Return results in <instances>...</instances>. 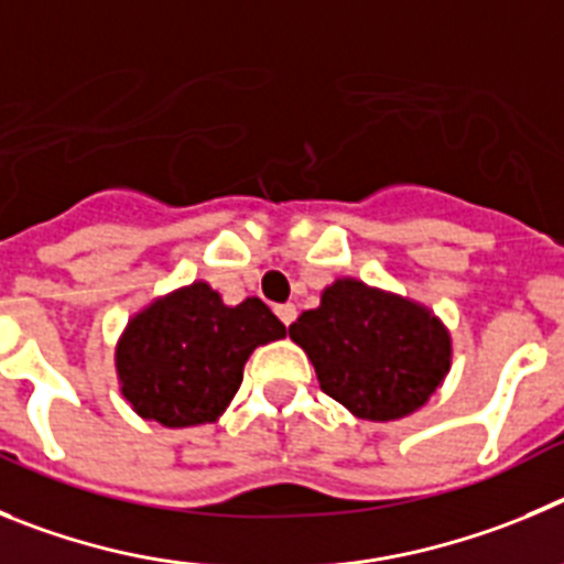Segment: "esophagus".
Here are the masks:
<instances>
[{
    "label": "esophagus",
    "instance_id": "1",
    "mask_svg": "<svg viewBox=\"0 0 564 564\" xmlns=\"http://www.w3.org/2000/svg\"><path fill=\"white\" fill-rule=\"evenodd\" d=\"M275 314H278V317H281L283 326H292L294 317H297V308H294L292 303H283V306L275 308Z\"/></svg>",
    "mask_w": 564,
    "mask_h": 564
}]
</instances>
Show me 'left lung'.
<instances>
[{
	"label": "left lung",
	"mask_w": 564,
	"mask_h": 564,
	"mask_svg": "<svg viewBox=\"0 0 564 564\" xmlns=\"http://www.w3.org/2000/svg\"><path fill=\"white\" fill-rule=\"evenodd\" d=\"M323 393L357 419L395 421L427 404L453 365V339L427 306L337 278L289 326Z\"/></svg>",
	"instance_id": "obj_1"
}]
</instances>
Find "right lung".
Segmentation results:
<instances>
[{"label":"right lung","instance_id":"1","mask_svg":"<svg viewBox=\"0 0 564 564\" xmlns=\"http://www.w3.org/2000/svg\"><path fill=\"white\" fill-rule=\"evenodd\" d=\"M281 337L286 326L263 301L227 306L216 289L194 281L129 319L115 351L120 393L162 427L210 424L241 388L250 354Z\"/></svg>","mask_w":564,"mask_h":564}]
</instances>
